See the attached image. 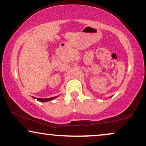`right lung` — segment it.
Wrapping results in <instances>:
<instances>
[{
  "instance_id": "1",
  "label": "right lung",
  "mask_w": 146,
  "mask_h": 146,
  "mask_svg": "<svg viewBox=\"0 0 146 146\" xmlns=\"http://www.w3.org/2000/svg\"><path fill=\"white\" fill-rule=\"evenodd\" d=\"M58 96H54V97H52V98H36L37 100L38 101H40V102H48V101H50V100H52L56 98ZM33 98H35L34 97H33Z\"/></svg>"
}]
</instances>
